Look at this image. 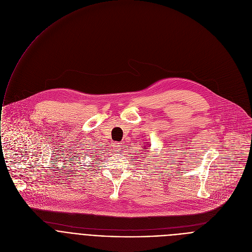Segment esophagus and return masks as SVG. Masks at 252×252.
Returning <instances> with one entry per match:
<instances>
[{
    "mask_svg": "<svg viewBox=\"0 0 252 252\" xmlns=\"http://www.w3.org/2000/svg\"><path fill=\"white\" fill-rule=\"evenodd\" d=\"M113 148H114L115 152H120L122 150V145H121V143H119V142H115Z\"/></svg>",
    "mask_w": 252,
    "mask_h": 252,
    "instance_id": "34e87169",
    "label": "esophagus"
}]
</instances>
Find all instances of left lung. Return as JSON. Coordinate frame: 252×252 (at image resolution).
<instances>
[{
  "label": "left lung",
  "instance_id": "left-lung-1",
  "mask_svg": "<svg viewBox=\"0 0 252 252\" xmlns=\"http://www.w3.org/2000/svg\"><path fill=\"white\" fill-rule=\"evenodd\" d=\"M146 148H147V147H146Z\"/></svg>",
  "mask_w": 252,
  "mask_h": 252
}]
</instances>
